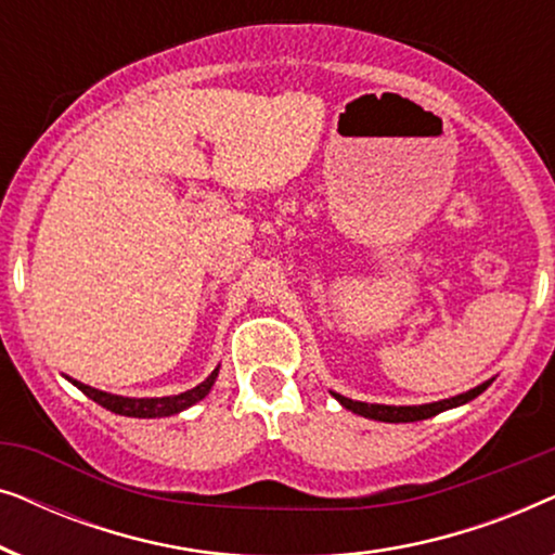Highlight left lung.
<instances>
[{
  "instance_id": "left-lung-1",
  "label": "left lung",
  "mask_w": 555,
  "mask_h": 555,
  "mask_svg": "<svg viewBox=\"0 0 555 555\" xmlns=\"http://www.w3.org/2000/svg\"><path fill=\"white\" fill-rule=\"evenodd\" d=\"M490 384H492V378H490V382L480 384V386H475V389L465 391V393H457V397H450V399H442V401H431V404H414V406L366 404V401H353V399H348V397H340V393H336V391H331V393L338 399L340 406L348 409V412L366 416V420L401 424V422H422V420H429V416H435V414H439V412H447V409H454V406L467 404V401H473L475 397H480V393H482L485 389H488Z\"/></svg>"
}]
</instances>
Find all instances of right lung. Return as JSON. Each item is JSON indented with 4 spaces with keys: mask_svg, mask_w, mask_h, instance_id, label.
Here are the masks:
<instances>
[{
    "mask_svg": "<svg viewBox=\"0 0 555 555\" xmlns=\"http://www.w3.org/2000/svg\"><path fill=\"white\" fill-rule=\"evenodd\" d=\"M217 376H219V366L211 371V374L204 378L199 386H194V389L173 393V397H154V399H149V397L146 399L120 397V393H108V391L93 389V386H88V384L75 382V378H70V376H65V378L73 386H78V389L86 393L88 399H93L95 404H101L103 409H108V412H113V414L135 416V420H156V416H171V414L184 412V409H189V406H194L196 401H202L211 391V386H215Z\"/></svg>",
    "mask_w": 555,
    "mask_h": 555,
    "instance_id": "1",
    "label": "right lung"
}]
</instances>
